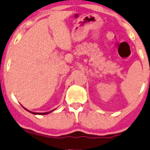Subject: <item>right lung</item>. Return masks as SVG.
Segmentation results:
<instances>
[{
    "instance_id": "right-lung-1",
    "label": "right lung",
    "mask_w": 150,
    "mask_h": 150,
    "mask_svg": "<svg viewBox=\"0 0 150 150\" xmlns=\"http://www.w3.org/2000/svg\"><path fill=\"white\" fill-rule=\"evenodd\" d=\"M24 108V107H23ZM25 110H26V111H27V112H30V113H32V114H33V115H47V114H48V113H50V112H53L54 110H52V111H51V112H43V113H38V112H30V111H29V110H27L26 109V108H25Z\"/></svg>"
}]
</instances>
